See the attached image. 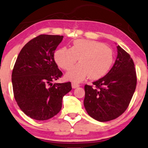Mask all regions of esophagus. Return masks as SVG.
I'll return each mask as SVG.
<instances>
[{
  "label": "esophagus",
  "instance_id": "obj_1",
  "mask_svg": "<svg viewBox=\"0 0 148 148\" xmlns=\"http://www.w3.org/2000/svg\"><path fill=\"white\" fill-rule=\"evenodd\" d=\"M71 86H72L73 88H77V87L79 86V84H78L77 83H72Z\"/></svg>",
  "mask_w": 148,
  "mask_h": 148
}]
</instances>
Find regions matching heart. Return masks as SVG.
Segmentation results:
<instances>
[{"instance_id":"heart-1","label":"heart","mask_w":148,"mask_h":148,"mask_svg":"<svg viewBox=\"0 0 148 148\" xmlns=\"http://www.w3.org/2000/svg\"><path fill=\"white\" fill-rule=\"evenodd\" d=\"M54 59L65 70L69 79L81 82L88 75L92 79H99L107 73L113 63V52L108 46L96 40L78 39L73 41L71 48H62L56 51Z\"/></svg>"}]
</instances>
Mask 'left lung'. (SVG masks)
<instances>
[{
	"label": "left lung",
	"mask_w": 148,
	"mask_h": 148,
	"mask_svg": "<svg viewBox=\"0 0 148 148\" xmlns=\"http://www.w3.org/2000/svg\"><path fill=\"white\" fill-rule=\"evenodd\" d=\"M117 56L112 68L102 78L85 84L84 106L88 114L100 122L119 117L127 110L136 86L134 62L117 46Z\"/></svg>",
	"instance_id": "left-lung-1"
}]
</instances>
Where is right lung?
Here are the masks:
<instances>
[{"label":"right lung","mask_w":148,"mask_h":148,"mask_svg":"<svg viewBox=\"0 0 148 148\" xmlns=\"http://www.w3.org/2000/svg\"><path fill=\"white\" fill-rule=\"evenodd\" d=\"M64 36L40 35L24 46L12 74L14 96L21 111L38 121L48 120L61 110L62 99L71 90L70 82L54 83L62 76L54 51Z\"/></svg>","instance_id":"right-lung-1"}]
</instances>
